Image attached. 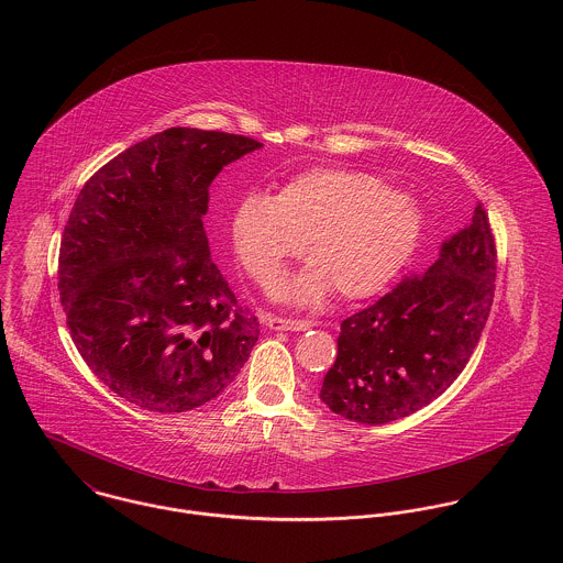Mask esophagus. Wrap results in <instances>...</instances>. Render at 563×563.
I'll return each mask as SVG.
<instances>
[{"mask_svg":"<svg viewBox=\"0 0 563 563\" xmlns=\"http://www.w3.org/2000/svg\"><path fill=\"white\" fill-rule=\"evenodd\" d=\"M268 327L275 331H306L312 327L310 321L301 319H286V317H268Z\"/></svg>","mask_w":563,"mask_h":563,"instance_id":"34e87169","label":"esophagus"}]
</instances>
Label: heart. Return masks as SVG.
Here are the masks:
<instances>
[{
    "label": "heart",
    "mask_w": 563,
    "mask_h": 563,
    "mask_svg": "<svg viewBox=\"0 0 563 563\" xmlns=\"http://www.w3.org/2000/svg\"><path fill=\"white\" fill-rule=\"evenodd\" d=\"M420 214L386 179L340 166L312 168L273 199L249 197L234 214V249L244 271L275 288L284 266L308 257L314 268L292 286L301 303L331 288L340 299L379 292L409 260Z\"/></svg>",
    "instance_id": "1"
}]
</instances>
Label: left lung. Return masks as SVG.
<instances>
[{
  "label": "left lung",
  "mask_w": 563,
  "mask_h": 563,
  "mask_svg": "<svg viewBox=\"0 0 563 563\" xmlns=\"http://www.w3.org/2000/svg\"><path fill=\"white\" fill-rule=\"evenodd\" d=\"M496 241L482 201L440 257L344 319L321 401L353 422L384 424L438 399L466 368L492 310Z\"/></svg>",
  "instance_id": "left-lung-1"
}]
</instances>
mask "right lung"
Masks as SVG:
<instances>
[{
	"label": "right lung",
	"instance_id": "obj_1",
	"mask_svg": "<svg viewBox=\"0 0 563 563\" xmlns=\"http://www.w3.org/2000/svg\"><path fill=\"white\" fill-rule=\"evenodd\" d=\"M262 143L170 128L95 170L71 208L58 290L81 360L114 395L150 411L219 397L260 335L210 260V184Z\"/></svg>",
	"mask_w": 563,
	"mask_h": 563
}]
</instances>
